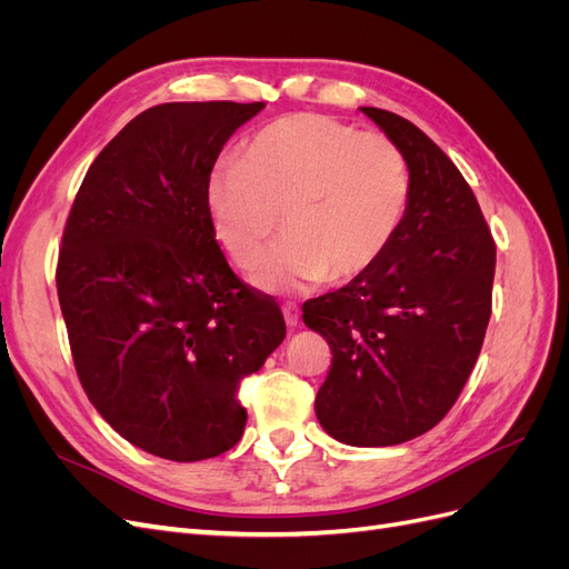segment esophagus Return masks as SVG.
Returning a JSON list of instances; mask_svg holds the SVG:
<instances>
[{
  "label": "esophagus",
  "instance_id": "1",
  "mask_svg": "<svg viewBox=\"0 0 569 569\" xmlns=\"http://www.w3.org/2000/svg\"><path fill=\"white\" fill-rule=\"evenodd\" d=\"M282 316H284V322H287V327L289 330H295V327L299 325V308L295 306V303H284L282 306Z\"/></svg>",
  "mask_w": 569,
  "mask_h": 569
}]
</instances>
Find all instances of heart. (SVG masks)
<instances>
[{"label": "heart", "instance_id": "obj_1", "mask_svg": "<svg viewBox=\"0 0 569 569\" xmlns=\"http://www.w3.org/2000/svg\"><path fill=\"white\" fill-rule=\"evenodd\" d=\"M410 168L382 132H358L325 113L266 126L244 157L222 159L203 199L218 244L247 266L278 228L284 234L251 266L268 295H291L370 270L399 234L410 206Z\"/></svg>", "mask_w": 569, "mask_h": 569}]
</instances>
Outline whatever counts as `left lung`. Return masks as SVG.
Segmentation results:
<instances>
[{
    "label": "left lung",
    "mask_w": 569,
    "mask_h": 569,
    "mask_svg": "<svg viewBox=\"0 0 569 569\" xmlns=\"http://www.w3.org/2000/svg\"><path fill=\"white\" fill-rule=\"evenodd\" d=\"M403 151L410 206L391 247L347 287L303 303L332 349L316 416L349 446H393L429 432L477 363L491 318L496 244L453 161L385 109L360 107Z\"/></svg>",
    "instance_id": "obj_1"
}]
</instances>
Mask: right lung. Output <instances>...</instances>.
I'll list each match as a JSON object with an SVG mask.
<instances>
[{
    "instance_id": "right-lung-1",
    "label": "right lung",
    "mask_w": 569,
    "mask_h": 569,
    "mask_svg": "<svg viewBox=\"0 0 569 569\" xmlns=\"http://www.w3.org/2000/svg\"><path fill=\"white\" fill-rule=\"evenodd\" d=\"M263 101H170L101 149L68 216L57 289L80 385L116 432L176 462L242 439L239 382L287 330L230 270L203 189Z\"/></svg>"
}]
</instances>
